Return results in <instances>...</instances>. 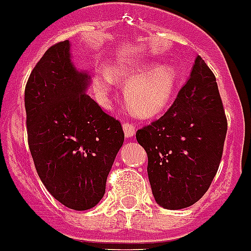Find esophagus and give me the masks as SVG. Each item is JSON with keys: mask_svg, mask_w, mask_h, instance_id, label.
I'll use <instances>...</instances> for the list:
<instances>
[{"mask_svg": "<svg viewBox=\"0 0 251 251\" xmlns=\"http://www.w3.org/2000/svg\"><path fill=\"white\" fill-rule=\"evenodd\" d=\"M122 126H123L124 134H126V137H127V138H130V137L134 136V133H136V128H134V126H133L132 123H129V122H124Z\"/></svg>", "mask_w": 251, "mask_h": 251, "instance_id": "esophagus-1", "label": "esophagus"}]
</instances>
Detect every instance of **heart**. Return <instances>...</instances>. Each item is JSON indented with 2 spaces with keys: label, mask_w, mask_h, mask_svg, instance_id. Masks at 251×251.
I'll return each instance as SVG.
<instances>
[{
  "label": "heart",
  "mask_w": 251,
  "mask_h": 251,
  "mask_svg": "<svg viewBox=\"0 0 251 251\" xmlns=\"http://www.w3.org/2000/svg\"><path fill=\"white\" fill-rule=\"evenodd\" d=\"M115 80L127 81L124 97L133 110L152 117L165 109L177 85V73L167 65L142 61H117L108 69H97L93 88L101 100L109 98Z\"/></svg>",
  "instance_id": "1"
}]
</instances>
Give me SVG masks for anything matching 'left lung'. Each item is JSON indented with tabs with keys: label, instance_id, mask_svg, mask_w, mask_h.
<instances>
[{
	"label": "left lung",
	"instance_id": "left-lung-1",
	"mask_svg": "<svg viewBox=\"0 0 251 251\" xmlns=\"http://www.w3.org/2000/svg\"><path fill=\"white\" fill-rule=\"evenodd\" d=\"M226 130L216 77L199 55L170 109L136 133L159 206L179 210L205 195L220 165Z\"/></svg>",
	"mask_w": 251,
	"mask_h": 251
}]
</instances>
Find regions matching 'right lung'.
Segmentation results:
<instances>
[{
	"instance_id": "1",
	"label": "right lung",
	"mask_w": 251,
	"mask_h": 251,
	"mask_svg": "<svg viewBox=\"0 0 251 251\" xmlns=\"http://www.w3.org/2000/svg\"><path fill=\"white\" fill-rule=\"evenodd\" d=\"M90 75L72 61L69 40L48 49L25 88L28 147L40 179L76 211L103 199L106 177L124 142L119 121L86 90Z\"/></svg>"
}]
</instances>
